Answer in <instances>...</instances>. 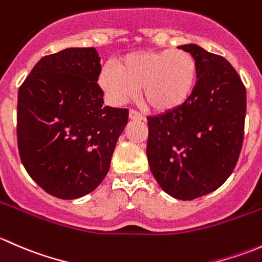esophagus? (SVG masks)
I'll list each match as a JSON object with an SVG mask.
<instances>
[{"label": "esophagus", "mask_w": 262, "mask_h": 262, "mask_svg": "<svg viewBox=\"0 0 262 262\" xmlns=\"http://www.w3.org/2000/svg\"><path fill=\"white\" fill-rule=\"evenodd\" d=\"M129 119H132V120H144V116L142 113L130 109V112H129Z\"/></svg>", "instance_id": "1"}]
</instances>
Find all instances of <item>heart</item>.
Instances as JSON below:
<instances>
[{"label":"heart","mask_w":262,"mask_h":262,"mask_svg":"<svg viewBox=\"0 0 262 262\" xmlns=\"http://www.w3.org/2000/svg\"><path fill=\"white\" fill-rule=\"evenodd\" d=\"M116 68L105 66L99 75V84L115 105L126 102L139 90L144 106L170 113L184 106L196 87V60L184 49L129 53Z\"/></svg>","instance_id":"1"}]
</instances>
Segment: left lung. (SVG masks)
<instances>
[{"label":"left lung","mask_w":262,"mask_h":262,"mask_svg":"<svg viewBox=\"0 0 262 262\" xmlns=\"http://www.w3.org/2000/svg\"><path fill=\"white\" fill-rule=\"evenodd\" d=\"M198 82L189 101L148 120L147 157L158 185L179 200L218 189L236 167L244 143L246 89L222 55L195 44Z\"/></svg>","instance_id":"obj_1"}]
</instances>
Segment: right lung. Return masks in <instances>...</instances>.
I'll return each instance as SVG.
<instances>
[{"label":"right lung","mask_w":262,"mask_h":262,"mask_svg":"<svg viewBox=\"0 0 262 262\" xmlns=\"http://www.w3.org/2000/svg\"><path fill=\"white\" fill-rule=\"evenodd\" d=\"M95 48L41 58L18 89L17 147L30 178L59 199L94 191L110 167L129 110L104 105Z\"/></svg>","instance_id":"1"}]
</instances>
